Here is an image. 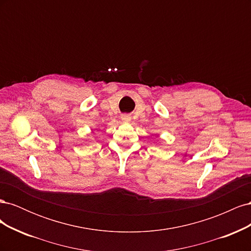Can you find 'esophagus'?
Here are the masks:
<instances>
[{
    "mask_svg": "<svg viewBox=\"0 0 251 251\" xmlns=\"http://www.w3.org/2000/svg\"><path fill=\"white\" fill-rule=\"evenodd\" d=\"M121 120H123L124 123H128V121H131V117H130V115H126V114H125V115L121 116Z\"/></svg>",
    "mask_w": 251,
    "mask_h": 251,
    "instance_id": "esophagus-1",
    "label": "esophagus"
}]
</instances>
